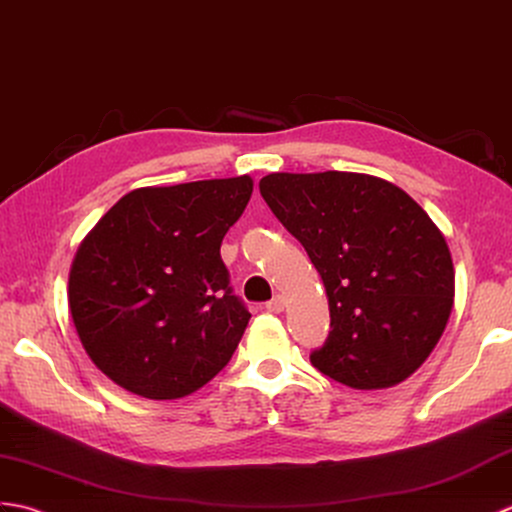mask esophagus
<instances>
[{"mask_svg": "<svg viewBox=\"0 0 512 512\" xmlns=\"http://www.w3.org/2000/svg\"><path fill=\"white\" fill-rule=\"evenodd\" d=\"M285 304H287L285 295H274V298H271V300L267 302V311L280 313V311H285Z\"/></svg>", "mask_w": 512, "mask_h": 512, "instance_id": "obj_1", "label": "esophagus"}]
</instances>
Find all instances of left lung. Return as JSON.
Returning <instances> with one entry per match:
<instances>
[{
    "mask_svg": "<svg viewBox=\"0 0 512 512\" xmlns=\"http://www.w3.org/2000/svg\"><path fill=\"white\" fill-rule=\"evenodd\" d=\"M260 195L322 276L331 328L313 366L355 390L420 368L449 322L445 234L399 186L363 173H271Z\"/></svg>",
    "mask_w": 512,
    "mask_h": 512,
    "instance_id": "left-lung-1",
    "label": "left lung"
}]
</instances>
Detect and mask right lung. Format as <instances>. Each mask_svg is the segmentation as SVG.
Instances as JSON below:
<instances>
[{"mask_svg":"<svg viewBox=\"0 0 512 512\" xmlns=\"http://www.w3.org/2000/svg\"><path fill=\"white\" fill-rule=\"evenodd\" d=\"M252 190L249 175L131 190L78 245L72 320L120 388L181 399L232 359L252 315L232 293L221 241Z\"/></svg>","mask_w":512,"mask_h":512,"instance_id":"1","label":"right lung"}]
</instances>
